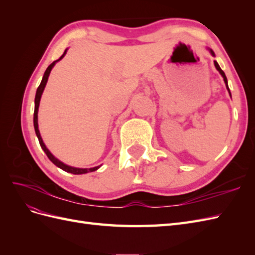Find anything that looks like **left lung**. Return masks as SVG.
Returning <instances> with one entry per match:
<instances>
[{
	"label": "left lung",
	"mask_w": 255,
	"mask_h": 255,
	"mask_svg": "<svg viewBox=\"0 0 255 255\" xmlns=\"http://www.w3.org/2000/svg\"><path fill=\"white\" fill-rule=\"evenodd\" d=\"M208 51H210V53L212 54L213 56H215V53H214V51L212 50V49H208ZM214 65H215V67H216V69H217V70L219 71V73L221 74V76L223 78V81H225V83H226V87H227V89H228V91H229V94H230V97L232 98V96H231V91H230V89H229V85H228V80H227V76H226V74H225V72H223L222 70H221V68L219 67V65H218V63L216 60H214Z\"/></svg>",
	"instance_id": "left-lung-1"
}]
</instances>
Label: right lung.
<instances>
[{"label": "right lung", "mask_w": 255, "mask_h": 255, "mask_svg": "<svg viewBox=\"0 0 255 255\" xmlns=\"http://www.w3.org/2000/svg\"><path fill=\"white\" fill-rule=\"evenodd\" d=\"M67 50H65L64 54L61 55L57 60L53 61V63L47 68V70H45L44 74H43V78H42V81L39 85V87L37 88V91H36V96H35V111H34V128H35V132H36V135L38 137V140H39V143H40V146L42 148V150L44 151V153L47 154V156L49 157V159L52 161V163L57 166L58 168L63 169L64 171L66 172H69V173H73V174H84V173H88V172H92V171H96L98 170V169L101 167V165L100 166H97V167H94V168H76V167H72V166H69V165H66L64 164L63 161H60L58 158H56L55 156L53 155V154L49 151V149L45 146L42 138H41V135H40V132H39V128H38V109H39V103H40V99H41V96H42V92L44 90V87L45 85H47V82H48V79H49V75L51 73V70L53 69V67L55 66V64L57 63V61H59L61 58H63L66 53H67Z\"/></svg>", "instance_id": "add662e5"}]
</instances>
